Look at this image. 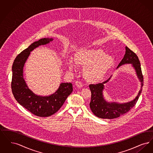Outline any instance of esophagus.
Masks as SVG:
<instances>
[{
    "mask_svg": "<svg viewBox=\"0 0 153 153\" xmlns=\"http://www.w3.org/2000/svg\"><path fill=\"white\" fill-rule=\"evenodd\" d=\"M75 85H76V86L77 87L79 88L82 87V86H83L82 84L80 81H78L75 82Z\"/></svg>",
    "mask_w": 153,
    "mask_h": 153,
    "instance_id": "34e87169",
    "label": "esophagus"
}]
</instances>
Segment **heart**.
Wrapping results in <instances>:
<instances>
[{"instance_id":"1","label":"heart","mask_w":153,"mask_h":153,"mask_svg":"<svg viewBox=\"0 0 153 153\" xmlns=\"http://www.w3.org/2000/svg\"><path fill=\"white\" fill-rule=\"evenodd\" d=\"M74 59L76 64L84 66V76L91 82L102 80L114 64V59L111 56L96 49L80 50L75 54ZM66 65L69 71L76 68V65L71 59L66 60Z\"/></svg>"}]
</instances>
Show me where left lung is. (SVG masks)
<instances>
[{
  "mask_svg": "<svg viewBox=\"0 0 153 153\" xmlns=\"http://www.w3.org/2000/svg\"><path fill=\"white\" fill-rule=\"evenodd\" d=\"M125 64H131L134 69L137 78L140 82V89L138 94L134 99L126 102H108L105 99L103 91L105 89V84L108 82L112 76L109 79L102 83L97 84H91L89 85L91 91V99L89 103L90 108L96 117L102 119H112L125 114L129 111L137 103L139 97L142 92L143 86V79L140 68V64L138 57L135 53L126 46V52L124 57L117 68Z\"/></svg>",
  "mask_w": 153,
  "mask_h": 153,
  "instance_id": "8db88e82",
  "label": "left lung"
}]
</instances>
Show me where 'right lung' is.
<instances>
[{
	"mask_svg": "<svg viewBox=\"0 0 153 153\" xmlns=\"http://www.w3.org/2000/svg\"><path fill=\"white\" fill-rule=\"evenodd\" d=\"M53 40V38H44L31 44L17 56L12 66L11 88L15 100L25 108L38 117H48L54 114L73 91L72 83L62 82L53 94L36 95L30 89L24 78L23 68L30 52L39 46L49 44Z\"/></svg>",
	"mask_w": 153,
	"mask_h": 153,
	"instance_id": "1",
	"label": "right lung"
}]
</instances>
